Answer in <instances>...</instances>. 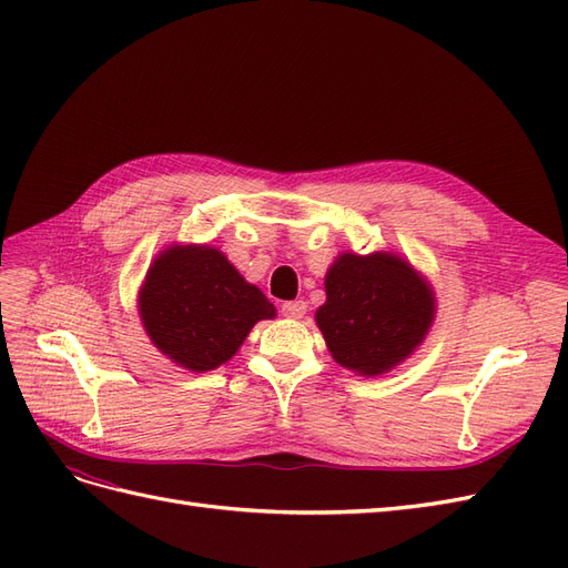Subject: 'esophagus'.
Listing matches in <instances>:
<instances>
[{"mask_svg":"<svg viewBox=\"0 0 568 568\" xmlns=\"http://www.w3.org/2000/svg\"><path fill=\"white\" fill-rule=\"evenodd\" d=\"M305 311H307L305 301H288L282 305V315L291 317V320H301L305 315Z\"/></svg>","mask_w":568,"mask_h":568,"instance_id":"obj_1","label":"esophagus"}]
</instances>
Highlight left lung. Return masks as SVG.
<instances>
[{"mask_svg":"<svg viewBox=\"0 0 568 568\" xmlns=\"http://www.w3.org/2000/svg\"><path fill=\"white\" fill-rule=\"evenodd\" d=\"M326 303L315 313L341 367L379 376L415 353L436 317L434 288L405 257L341 253L324 277Z\"/></svg>","mask_w":568,"mask_h":568,"instance_id":"obj_1","label":"left lung"}]
</instances>
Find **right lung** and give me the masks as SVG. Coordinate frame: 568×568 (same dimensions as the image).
Returning a JSON list of instances; mask_svg holds the SVG:
<instances>
[{"label":"right lung","mask_w":568,"mask_h":568,"mask_svg":"<svg viewBox=\"0 0 568 568\" xmlns=\"http://www.w3.org/2000/svg\"><path fill=\"white\" fill-rule=\"evenodd\" d=\"M136 303L153 346L189 372L227 363L255 322L277 315L225 253L199 244L168 246L151 263Z\"/></svg>","instance_id":"obj_1"}]
</instances>
